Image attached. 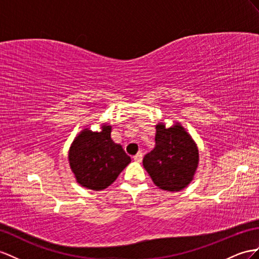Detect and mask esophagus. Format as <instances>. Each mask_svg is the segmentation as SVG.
I'll return each mask as SVG.
<instances>
[{
  "mask_svg": "<svg viewBox=\"0 0 259 259\" xmlns=\"http://www.w3.org/2000/svg\"><path fill=\"white\" fill-rule=\"evenodd\" d=\"M142 158H143V153H142V152H139V153H138L137 155L134 156V160H135L136 162H138V163L142 162Z\"/></svg>",
  "mask_w": 259,
  "mask_h": 259,
  "instance_id": "obj_1",
  "label": "esophagus"
}]
</instances>
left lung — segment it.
<instances>
[{"label":"left lung","mask_w":259,"mask_h":259,"mask_svg":"<svg viewBox=\"0 0 259 259\" xmlns=\"http://www.w3.org/2000/svg\"><path fill=\"white\" fill-rule=\"evenodd\" d=\"M155 147L143 158V166L158 188L181 191L194 180L198 167V148L183 125L169 128L156 124Z\"/></svg>","instance_id":"left-lung-1"}]
</instances>
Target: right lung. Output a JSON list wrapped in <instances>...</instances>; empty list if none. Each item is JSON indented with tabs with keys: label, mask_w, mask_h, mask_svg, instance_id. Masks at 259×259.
<instances>
[{
	"label": "right lung",
	"mask_w": 259,
	"mask_h": 259,
	"mask_svg": "<svg viewBox=\"0 0 259 259\" xmlns=\"http://www.w3.org/2000/svg\"><path fill=\"white\" fill-rule=\"evenodd\" d=\"M110 134L108 124H104L101 132L85 128L72 142L69 163L81 186L96 191L107 188L131 162L121 145L111 140Z\"/></svg>",
	"instance_id": "1"
}]
</instances>
